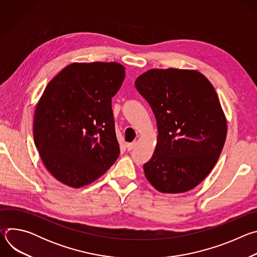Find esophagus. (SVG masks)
I'll return each instance as SVG.
<instances>
[{"instance_id":"obj_1","label":"esophagus","mask_w":257,"mask_h":257,"mask_svg":"<svg viewBox=\"0 0 257 257\" xmlns=\"http://www.w3.org/2000/svg\"><path fill=\"white\" fill-rule=\"evenodd\" d=\"M135 146H136V142H132V143H127L126 148H127L128 151H132L135 148Z\"/></svg>"}]
</instances>
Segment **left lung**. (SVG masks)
Returning <instances> with one entry per match:
<instances>
[{"label": "left lung", "instance_id": "1", "mask_svg": "<svg viewBox=\"0 0 257 257\" xmlns=\"http://www.w3.org/2000/svg\"><path fill=\"white\" fill-rule=\"evenodd\" d=\"M157 120L158 142L143 165L163 193L195 188L210 173L227 136V119L208 79L196 70L152 69L135 81Z\"/></svg>", "mask_w": 257, "mask_h": 257}]
</instances>
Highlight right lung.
<instances>
[{
	"mask_svg": "<svg viewBox=\"0 0 257 257\" xmlns=\"http://www.w3.org/2000/svg\"><path fill=\"white\" fill-rule=\"evenodd\" d=\"M125 78L116 62L72 63L47 85L35 107L33 138L50 174L80 188L119 157L112 97Z\"/></svg>",
	"mask_w": 257,
	"mask_h": 257,
	"instance_id": "1",
	"label": "right lung"
}]
</instances>
